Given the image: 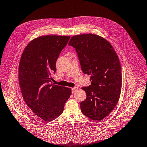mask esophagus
Listing matches in <instances>:
<instances>
[{"label":"esophagus","instance_id":"obj_1","mask_svg":"<svg viewBox=\"0 0 147 147\" xmlns=\"http://www.w3.org/2000/svg\"><path fill=\"white\" fill-rule=\"evenodd\" d=\"M77 89H78V88H77V87H74V88H72V89H71V92H72V93H75V92L77 90Z\"/></svg>","mask_w":147,"mask_h":147}]
</instances>
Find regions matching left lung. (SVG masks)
I'll use <instances>...</instances> for the list:
<instances>
[{
  "instance_id": "1",
  "label": "left lung",
  "mask_w": 147,
  "mask_h": 147,
  "mask_svg": "<svg viewBox=\"0 0 147 147\" xmlns=\"http://www.w3.org/2000/svg\"><path fill=\"white\" fill-rule=\"evenodd\" d=\"M69 45L76 49L83 73L91 76V85L82 88L86 98L80 104L81 112L90 119L101 121L119 100L122 75L118 55L108 40L92 33L72 36Z\"/></svg>"
}]
</instances>
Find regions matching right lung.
I'll return each instance as SVG.
<instances>
[{
  "label": "right lung",
  "instance_id": "1",
  "mask_svg": "<svg viewBox=\"0 0 147 147\" xmlns=\"http://www.w3.org/2000/svg\"><path fill=\"white\" fill-rule=\"evenodd\" d=\"M70 36H39L30 42L20 57L18 79L26 104L45 121L60 116L71 94L69 88L51 82L55 63Z\"/></svg>",
  "mask_w": 147,
  "mask_h": 147
}]
</instances>
